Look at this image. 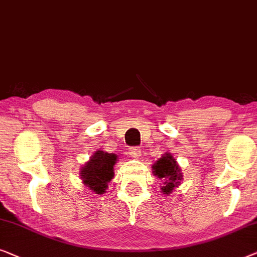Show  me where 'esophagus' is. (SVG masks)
Masks as SVG:
<instances>
[{
  "label": "esophagus",
  "mask_w": 257,
  "mask_h": 257,
  "mask_svg": "<svg viewBox=\"0 0 257 257\" xmlns=\"http://www.w3.org/2000/svg\"><path fill=\"white\" fill-rule=\"evenodd\" d=\"M129 155H130V157H133V158H139L141 155V149L139 147L129 148Z\"/></svg>",
  "instance_id": "obj_1"
}]
</instances>
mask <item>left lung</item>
Wrapping results in <instances>:
<instances>
[{
	"instance_id": "8db88e82",
	"label": "left lung",
	"mask_w": 257,
	"mask_h": 257,
	"mask_svg": "<svg viewBox=\"0 0 257 257\" xmlns=\"http://www.w3.org/2000/svg\"><path fill=\"white\" fill-rule=\"evenodd\" d=\"M153 173L160 179L164 180V186H162V192L170 194L177 189L183 179V175L177 162L171 154L166 153L156 163L153 165Z\"/></svg>"
}]
</instances>
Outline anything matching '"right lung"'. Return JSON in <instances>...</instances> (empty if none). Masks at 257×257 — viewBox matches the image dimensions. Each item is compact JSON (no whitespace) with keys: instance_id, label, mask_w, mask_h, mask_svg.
<instances>
[{"instance_id":"1","label":"right lung","mask_w":257,"mask_h":257,"mask_svg":"<svg viewBox=\"0 0 257 257\" xmlns=\"http://www.w3.org/2000/svg\"><path fill=\"white\" fill-rule=\"evenodd\" d=\"M116 161L117 155L100 150L95 151L80 170L82 183L96 194H103L108 187V183L114 177V165Z\"/></svg>"}]
</instances>
